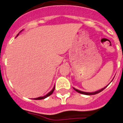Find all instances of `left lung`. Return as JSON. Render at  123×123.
I'll use <instances>...</instances> for the list:
<instances>
[{"mask_svg":"<svg viewBox=\"0 0 123 123\" xmlns=\"http://www.w3.org/2000/svg\"><path fill=\"white\" fill-rule=\"evenodd\" d=\"M107 86H108V85H107ZM107 86H105V87H104L103 88V89H100V90H98V91L95 92H82V91H81V90H78V89H75V88H74V87H73V89H74V90H75V91L77 92L80 93L84 94V95H96V94L99 93H100L101 92L103 91V90H104V89H105V88H106L107 87Z\"/></svg>","mask_w":123,"mask_h":123,"instance_id":"obj_1","label":"left lung"}]
</instances>
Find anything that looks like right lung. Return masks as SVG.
I'll return each mask as SVG.
<instances>
[{"mask_svg": "<svg viewBox=\"0 0 123 123\" xmlns=\"http://www.w3.org/2000/svg\"><path fill=\"white\" fill-rule=\"evenodd\" d=\"M22 31H20L19 32V33H20V32H21ZM19 34H18V35H17V36H18L19 35ZM17 36H16V37H17ZM55 86H54V87L53 88L52 90H51V91L50 92L48 93L47 94V95H45V96H40V97H38V98H34V99H36V100H39V99H45V98H47L48 96H50V95H51V94L53 93V92L54 90H55Z\"/></svg>", "mask_w": 123, "mask_h": 123, "instance_id": "add662e5", "label": "right lung"}]
</instances>
